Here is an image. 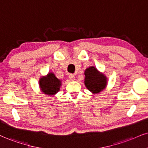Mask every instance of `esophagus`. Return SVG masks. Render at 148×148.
Returning <instances> with one entry per match:
<instances>
[{"label": "esophagus", "instance_id": "1", "mask_svg": "<svg viewBox=\"0 0 148 148\" xmlns=\"http://www.w3.org/2000/svg\"><path fill=\"white\" fill-rule=\"evenodd\" d=\"M69 79H70L71 80H72V81H73V80L75 79V77L74 75H73V74H70V75H69Z\"/></svg>", "mask_w": 148, "mask_h": 148}]
</instances>
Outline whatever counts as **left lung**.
I'll return each instance as SVG.
<instances>
[{
	"instance_id": "1",
	"label": "left lung",
	"mask_w": 148,
	"mask_h": 148,
	"mask_svg": "<svg viewBox=\"0 0 148 148\" xmlns=\"http://www.w3.org/2000/svg\"><path fill=\"white\" fill-rule=\"evenodd\" d=\"M84 84L86 88L92 94H97L106 87L108 79L103 73L95 66H90L84 71Z\"/></svg>"
}]
</instances>
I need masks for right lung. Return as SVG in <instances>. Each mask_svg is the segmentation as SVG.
<instances>
[{"mask_svg": "<svg viewBox=\"0 0 148 148\" xmlns=\"http://www.w3.org/2000/svg\"><path fill=\"white\" fill-rule=\"evenodd\" d=\"M62 80L58 79L53 72H49L46 76L39 79V86L41 92L49 96H54L60 91Z\"/></svg>", "mask_w": 148, "mask_h": 148, "instance_id": "add662e5", "label": "right lung"}]
</instances>
